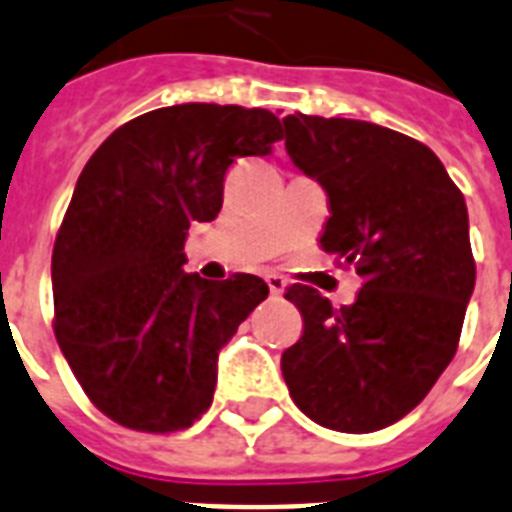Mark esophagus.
<instances>
[{"label": "esophagus", "mask_w": 512, "mask_h": 512, "mask_svg": "<svg viewBox=\"0 0 512 512\" xmlns=\"http://www.w3.org/2000/svg\"><path fill=\"white\" fill-rule=\"evenodd\" d=\"M265 284H268V289H270V294H273V297H281V294H284V289H286V281L278 276V273H268V276H265Z\"/></svg>", "instance_id": "obj_1"}]
</instances>
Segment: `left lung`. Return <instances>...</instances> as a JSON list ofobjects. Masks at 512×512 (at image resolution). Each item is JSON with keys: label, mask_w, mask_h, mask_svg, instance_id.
I'll return each instance as SVG.
<instances>
[{"label": "left lung", "mask_w": 512, "mask_h": 512, "mask_svg": "<svg viewBox=\"0 0 512 512\" xmlns=\"http://www.w3.org/2000/svg\"><path fill=\"white\" fill-rule=\"evenodd\" d=\"M284 128L294 165L328 194L321 249L363 289L342 307L286 289L305 326L281 373L307 418L368 434L405 418L458 352L476 284L468 207L439 157L392 128L302 112Z\"/></svg>", "instance_id": "8db88e82"}]
</instances>
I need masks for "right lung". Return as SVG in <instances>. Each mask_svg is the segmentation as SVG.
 I'll use <instances>...</instances> for the list:
<instances>
[{"instance_id": "add662e5", "label": "right lung", "mask_w": 512, "mask_h": 512, "mask_svg": "<svg viewBox=\"0 0 512 512\" xmlns=\"http://www.w3.org/2000/svg\"><path fill=\"white\" fill-rule=\"evenodd\" d=\"M281 136L260 107L189 102L128 120L86 162L54 239V336L110 421L170 434L210 407L220 347L268 284L184 273L186 234L220 213L236 157Z\"/></svg>"}]
</instances>
